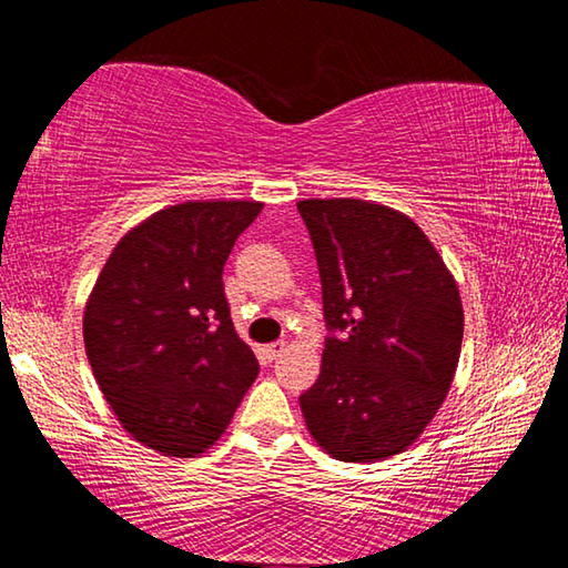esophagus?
I'll list each match as a JSON object with an SVG mask.
<instances>
[{"label": "esophagus", "mask_w": 568, "mask_h": 568, "mask_svg": "<svg viewBox=\"0 0 568 568\" xmlns=\"http://www.w3.org/2000/svg\"><path fill=\"white\" fill-rule=\"evenodd\" d=\"M285 348H287V345L283 341L281 343H271V345H265V355H267V358H277V355L285 353Z\"/></svg>", "instance_id": "1"}]
</instances>
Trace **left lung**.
<instances>
[{
  "label": "left lung",
  "mask_w": 568,
  "mask_h": 568,
  "mask_svg": "<svg viewBox=\"0 0 568 568\" xmlns=\"http://www.w3.org/2000/svg\"><path fill=\"white\" fill-rule=\"evenodd\" d=\"M323 285V315L341 338L301 396L325 454L371 464L403 454L454 383L464 305L454 273L426 233L388 205L355 197L297 203Z\"/></svg>",
  "instance_id": "left-lung-1"
}]
</instances>
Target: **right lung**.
I'll return each mask as SVG.
<instances>
[{"mask_svg":"<svg viewBox=\"0 0 568 568\" xmlns=\"http://www.w3.org/2000/svg\"><path fill=\"white\" fill-rule=\"evenodd\" d=\"M257 200H190L124 233L84 305L94 381L132 440L170 458L215 446L257 378L223 267Z\"/></svg>","mask_w":568,"mask_h":568,"instance_id":"right-lung-1","label":"right lung"}]
</instances>
